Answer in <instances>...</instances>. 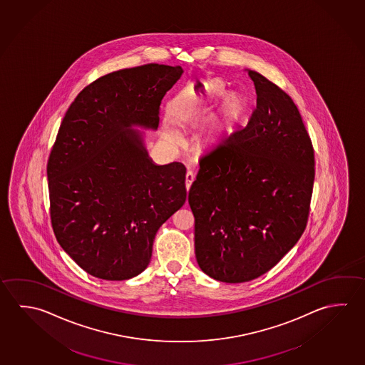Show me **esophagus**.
Returning <instances> with one entry per match:
<instances>
[{
    "label": "esophagus",
    "mask_w": 365,
    "mask_h": 365,
    "mask_svg": "<svg viewBox=\"0 0 365 365\" xmlns=\"http://www.w3.org/2000/svg\"><path fill=\"white\" fill-rule=\"evenodd\" d=\"M193 180H195V175H193L191 170H188L187 174H185V188H187V191L191 188V185L193 183Z\"/></svg>",
    "instance_id": "1"
}]
</instances>
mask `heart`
Returning a JSON list of instances; mask_svg holds the SVG:
<instances>
[{
	"mask_svg": "<svg viewBox=\"0 0 365 365\" xmlns=\"http://www.w3.org/2000/svg\"><path fill=\"white\" fill-rule=\"evenodd\" d=\"M206 91L211 97L219 98L224 95V83L219 79H212L209 83L206 84ZM202 105V109L205 108V103ZM247 111V103L243 98V96L238 93H230L224 97L223 103L220 105V109L217 111V116L214 122L211 124L209 135L205 138V143L209 146H215L219 140L225 135H230L240 123L242 122L243 118L246 115ZM167 138L170 142H178V135L174 133L173 130H168Z\"/></svg>",
	"mask_w": 365,
	"mask_h": 365,
	"instance_id": "1",
	"label": "heart"
}]
</instances>
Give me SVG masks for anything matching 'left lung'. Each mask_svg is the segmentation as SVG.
<instances>
[{"mask_svg":"<svg viewBox=\"0 0 365 365\" xmlns=\"http://www.w3.org/2000/svg\"><path fill=\"white\" fill-rule=\"evenodd\" d=\"M246 71L255 110L233 141L200 159L188 192L196 260L225 283L255 279L294 247L307 228L315 177L313 143L292 98Z\"/></svg>","mask_w":365,"mask_h":365,"instance_id":"1","label":"left lung"}]
</instances>
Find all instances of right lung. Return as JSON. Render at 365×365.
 <instances>
[{
    "instance_id": "obj_1",
    "label": "right lung",
    "mask_w": 365,
    "mask_h": 365,
    "mask_svg": "<svg viewBox=\"0 0 365 365\" xmlns=\"http://www.w3.org/2000/svg\"><path fill=\"white\" fill-rule=\"evenodd\" d=\"M182 68L146 64L84 87L65 114L47 163L55 237L84 272L105 281L142 273L155 235L185 204V168L155 165L130 124L156 128Z\"/></svg>"
}]
</instances>
